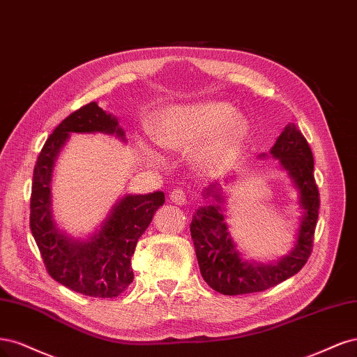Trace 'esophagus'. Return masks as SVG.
Returning <instances> with one entry per match:
<instances>
[{
    "instance_id": "34e87169",
    "label": "esophagus",
    "mask_w": 357,
    "mask_h": 357,
    "mask_svg": "<svg viewBox=\"0 0 357 357\" xmlns=\"http://www.w3.org/2000/svg\"><path fill=\"white\" fill-rule=\"evenodd\" d=\"M169 199H170L172 203H175L178 206H183L187 203V194L178 188V190H174L169 194Z\"/></svg>"
}]
</instances>
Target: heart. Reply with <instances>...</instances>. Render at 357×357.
Returning a JSON list of instances; mask_svg holds the SVG:
<instances>
[{
    "label": "heart",
    "mask_w": 357,
    "mask_h": 357,
    "mask_svg": "<svg viewBox=\"0 0 357 357\" xmlns=\"http://www.w3.org/2000/svg\"><path fill=\"white\" fill-rule=\"evenodd\" d=\"M233 112L234 108L229 103L213 100L167 108L155 117L149 133L155 144L174 151H187L215 134L202 151L203 160H213L236 144L246 130L245 119ZM142 148L153 155L145 144Z\"/></svg>",
    "instance_id": "heart-1"
}]
</instances>
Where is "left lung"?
<instances>
[{"mask_svg": "<svg viewBox=\"0 0 357 357\" xmlns=\"http://www.w3.org/2000/svg\"><path fill=\"white\" fill-rule=\"evenodd\" d=\"M289 176L298 191L301 209L294 248L274 262H257L243 258L231 236L227 215V194L220 182L204 187L206 204L194 213L190 225L200 273L212 289L224 295H243L266 291L300 271L312 254L314 228L319 216V191L314 182V162L305 137L289 123L268 154ZM233 179V178H231ZM227 182V181H225Z\"/></svg>", "mask_w": 357, "mask_h": 357, "instance_id": "obj_1", "label": "left lung"}]
</instances>
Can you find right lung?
<instances>
[{"label": "right lung", "mask_w": 357, "mask_h": 357, "mask_svg": "<svg viewBox=\"0 0 357 357\" xmlns=\"http://www.w3.org/2000/svg\"><path fill=\"white\" fill-rule=\"evenodd\" d=\"M71 133L116 135L126 142L117 117L98 102L68 116L45 141L33 167L31 194V231L52 278L87 296H119L133 282L130 259L137 240L165 203V192L126 194L112 206L93 234L74 238L54 221L52 181L56 160Z\"/></svg>", "instance_id": "obj_1"}]
</instances>
